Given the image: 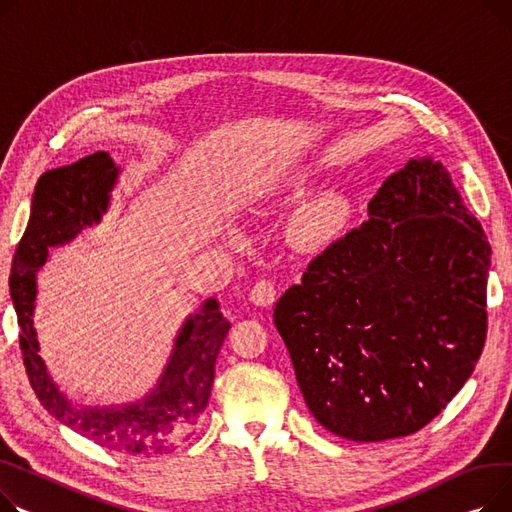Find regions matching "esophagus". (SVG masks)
<instances>
[{"mask_svg":"<svg viewBox=\"0 0 512 512\" xmlns=\"http://www.w3.org/2000/svg\"><path fill=\"white\" fill-rule=\"evenodd\" d=\"M275 299H277V287H275L273 281L262 279L250 291V302L256 304V306H262V308L273 304Z\"/></svg>","mask_w":512,"mask_h":512,"instance_id":"1","label":"esophagus"}]
</instances>
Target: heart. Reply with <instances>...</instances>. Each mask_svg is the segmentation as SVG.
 <instances>
[{
  "mask_svg": "<svg viewBox=\"0 0 512 512\" xmlns=\"http://www.w3.org/2000/svg\"><path fill=\"white\" fill-rule=\"evenodd\" d=\"M310 179L308 167H293L270 184L264 202L279 194H302ZM347 225V206L337 196H318L302 206L293 219V239L308 250L333 246Z\"/></svg>",
  "mask_w": 512,
  "mask_h": 512,
  "instance_id": "heart-1",
  "label": "heart"
}]
</instances>
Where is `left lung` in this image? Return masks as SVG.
<instances>
[{
    "mask_svg": "<svg viewBox=\"0 0 512 512\" xmlns=\"http://www.w3.org/2000/svg\"><path fill=\"white\" fill-rule=\"evenodd\" d=\"M490 258L440 161L409 159L388 175L368 221L316 256L275 306L318 424L380 442L432 422L482 355Z\"/></svg>",
    "mask_w": 512,
    "mask_h": 512,
    "instance_id": "left-lung-1",
    "label": "left lung"
}]
</instances>
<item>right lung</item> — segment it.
<instances>
[{
    "label": "right lung",
    "mask_w": 512,
    "mask_h": 512,
    "mask_svg": "<svg viewBox=\"0 0 512 512\" xmlns=\"http://www.w3.org/2000/svg\"><path fill=\"white\" fill-rule=\"evenodd\" d=\"M122 173L105 150L72 165L45 171L35 186L30 219L12 262L10 297L20 326V349L30 386L41 405L74 432L124 455H167L198 428L206 409L215 364L229 333L219 299L208 297L179 326L167 364L142 399L117 405L74 403L51 378L35 320L37 273L49 250L66 246L86 227L99 225Z\"/></svg>",
    "instance_id": "right-lung-1"
}]
</instances>
